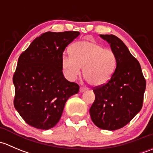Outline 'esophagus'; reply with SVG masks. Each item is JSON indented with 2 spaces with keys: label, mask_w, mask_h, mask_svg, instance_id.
I'll return each instance as SVG.
<instances>
[{
  "label": "esophagus",
  "mask_w": 153,
  "mask_h": 153,
  "mask_svg": "<svg viewBox=\"0 0 153 153\" xmlns=\"http://www.w3.org/2000/svg\"><path fill=\"white\" fill-rule=\"evenodd\" d=\"M87 88H86V87H80V92H84V91H86V90H87Z\"/></svg>",
  "instance_id": "esophagus-1"
}]
</instances>
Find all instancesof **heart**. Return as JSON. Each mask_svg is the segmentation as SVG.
<instances>
[{
	"mask_svg": "<svg viewBox=\"0 0 153 153\" xmlns=\"http://www.w3.org/2000/svg\"><path fill=\"white\" fill-rule=\"evenodd\" d=\"M70 57H64L61 67L66 78L74 81L83 75L92 86H101L112 78L116 65V58L110 49H103L100 44L88 40L78 41L69 48Z\"/></svg>",
	"mask_w": 153,
	"mask_h": 153,
	"instance_id": "b5f03b06",
	"label": "heart"
}]
</instances>
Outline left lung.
<instances>
[{
    "label": "left lung",
    "instance_id": "obj_1",
    "mask_svg": "<svg viewBox=\"0 0 153 153\" xmlns=\"http://www.w3.org/2000/svg\"><path fill=\"white\" fill-rule=\"evenodd\" d=\"M110 45L116 58L111 79L93 89L95 99L89 109L98 127L116 130L126 126L142 108L146 80L141 65L122 41L113 35H100Z\"/></svg>",
    "mask_w": 153,
    "mask_h": 153
}]
</instances>
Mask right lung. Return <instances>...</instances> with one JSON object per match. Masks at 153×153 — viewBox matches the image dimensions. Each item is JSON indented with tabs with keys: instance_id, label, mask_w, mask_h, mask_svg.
Wrapping results in <instances>:
<instances>
[{
	"instance_id": "obj_1",
	"label": "right lung",
	"mask_w": 153,
	"mask_h": 153,
	"mask_svg": "<svg viewBox=\"0 0 153 153\" xmlns=\"http://www.w3.org/2000/svg\"><path fill=\"white\" fill-rule=\"evenodd\" d=\"M79 32H47L35 38L18 58L13 75L14 106L23 119L40 129L54 127L66 102L79 91L78 84L67 81L61 60L65 48Z\"/></svg>"
}]
</instances>
